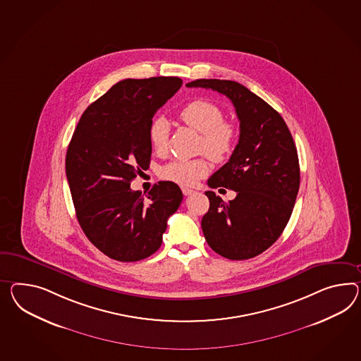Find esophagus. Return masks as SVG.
I'll return each instance as SVG.
<instances>
[{
  "mask_svg": "<svg viewBox=\"0 0 361 361\" xmlns=\"http://www.w3.org/2000/svg\"><path fill=\"white\" fill-rule=\"evenodd\" d=\"M182 192H183V195H185V196H190V195L194 194L195 191L192 190V188H188V187H183L182 188Z\"/></svg>",
  "mask_w": 361,
  "mask_h": 361,
  "instance_id": "obj_1",
  "label": "esophagus"
}]
</instances>
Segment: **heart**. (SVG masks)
I'll list each match as a JSON object with an SVG mask.
<instances>
[{
	"label": "heart",
	"mask_w": 361,
	"mask_h": 361,
	"mask_svg": "<svg viewBox=\"0 0 361 361\" xmlns=\"http://www.w3.org/2000/svg\"><path fill=\"white\" fill-rule=\"evenodd\" d=\"M179 118L188 127L202 133L199 142L202 152L204 150L217 162L231 157L237 147L240 132L235 124L224 121L225 115L217 104L205 99H196L183 106ZM169 130V121L165 118H158L150 126L149 140L158 153L166 150ZM208 171L209 165L204 157L174 159L161 169V176L176 185H192L199 178L207 176Z\"/></svg>",
	"instance_id": "1"
}]
</instances>
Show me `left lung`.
Instances as JSON below:
<instances>
[{"mask_svg": "<svg viewBox=\"0 0 361 361\" xmlns=\"http://www.w3.org/2000/svg\"><path fill=\"white\" fill-rule=\"evenodd\" d=\"M187 86L226 95L240 121L231 157L208 179L211 188H231L237 196L225 203L213 191L205 192L204 237L224 258H254L276 242L293 211L300 187L295 141L280 114L243 85L203 78Z\"/></svg>", "mask_w": 361, "mask_h": 361, "instance_id": "obj_1", "label": "left lung"}]
</instances>
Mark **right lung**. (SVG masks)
<instances>
[{
    "label": "right lung",
    "mask_w": 361,
    "mask_h": 361,
    "mask_svg": "<svg viewBox=\"0 0 361 361\" xmlns=\"http://www.w3.org/2000/svg\"><path fill=\"white\" fill-rule=\"evenodd\" d=\"M178 77L127 78L92 103L69 142L65 171L77 220L98 250L119 262L154 254L183 194L158 182L147 197L130 182L148 169L153 116L180 89Z\"/></svg>",
    "instance_id": "right-lung-1"
}]
</instances>
